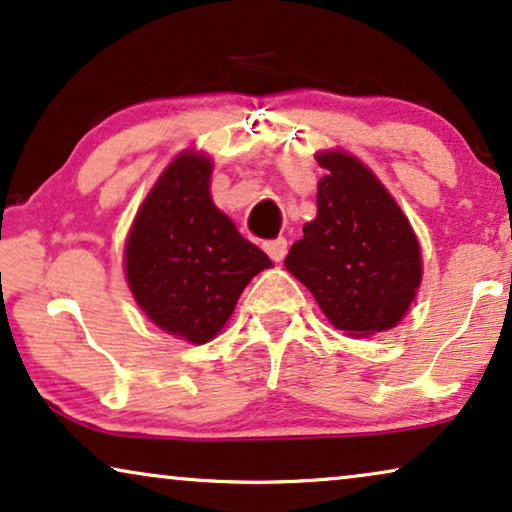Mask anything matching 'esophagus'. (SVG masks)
<instances>
[{"label":"esophagus","instance_id":"esophagus-1","mask_svg":"<svg viewBox=\"0 0 512 512\" xmlns=\"http://www.w3.org/2000/svg\"><path fill=\"white\" fill-rule=\"evenodd\" d=\"M263 249H265V254L272 258V261L282 263L284 256H286V249H289V244H286L284 237H277V240L263 242Z\"/></svg>","mask_w":512,"mask_h":512}]
</instances>
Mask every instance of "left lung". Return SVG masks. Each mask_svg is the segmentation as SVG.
Masks as SVG:
<instances>
[{
    "instance_id": "obj_1",
    "label": "left lung",
    "mask_w": 512,
    "mask_h": 512,
    "mask_svg": "<svg viewBox=\"0 0 512 512\" xmlns=\"http://www.w3.org/2000/svg\"><path fill=\"white\" fill-rule=\"evenodd\" d=\"M317 219L286 256V270L312 291L326 319L347 335L389 331L410 310L422 282L415 230L361 160L324 151Z\"/></svg>"
}]
</instances>
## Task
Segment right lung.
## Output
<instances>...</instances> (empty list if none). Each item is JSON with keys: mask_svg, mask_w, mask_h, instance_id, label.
<instances>
[{"mask_svg": "<svg viewBox=\"0 0 512 512\" xmlns=\"http://www.w3.org/2000/svg\"><path fill=\"white\" fill-rule=\"evenodd\" d=\"M212 160L184 151L146 195L125 242V277L163 331L205 345L272 261L237 233L209 195Z\"/></svg>", "mask_w": 512, "mask_h": 512, "instance_id": "right-lung-1", "label": "right lung"}]
</instances>
